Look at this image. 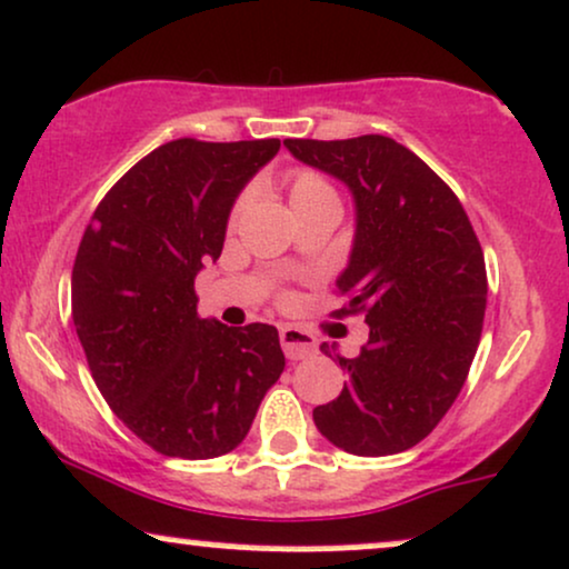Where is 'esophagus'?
<instances>
[{
    "mask_svg": "<svg viewBox=\"0 0 569 569\" xmlns=\"http://www.w3.org/2000/svg\"><path fill=\"white\" fill-rule=\"evenodd\" d=\"M279 340H282L284 357L292 359V362L311 357V353L317 351V338H313L309 330H303V327L284 325L282 330H279Z\"/></svg>",
    "mask_w": 569,
    "mask_h": 569,
    "instance_id": "34e87169",
    "label": "esophagus"
}]
</instances>
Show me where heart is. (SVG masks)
Returning a JSON list of instances; mask_svg holds the SVG:
<instances>
[{
	"mask_svg": "<svg viewBox=\"0 0 569 569\" xmlns=\"http://www.w3.org/2000/svg\"><path fill=\"white\" fill-rule=\"evenodd\" d=\"M287 193H290L292 210H300V207H309L317 202H325V199H338L336 189H332L327 180L313 170H292L290 178H287ZM252 191L244 189L239 191V197L233 199L231 212H229V226H237L239 218L244 216L247 204H250Z\"/></svg>",
	"mask_w": 569,
	"mask_h": 569,
	"instance_id": "heart-1",
	"label": "heart"
}]
</instances>
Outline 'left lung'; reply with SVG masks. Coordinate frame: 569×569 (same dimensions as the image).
Segmentation results:
<instances>
[{
    "instance_id": "8db88e82",
    "label": "left lung",
    "mask_w": 569,
    "mask_h": 569,
    "mask_svg": "<svg viewBox=\"0 0 569 569\" xmlns=\"http://www.w3.org/2000/svg\"><path fill=\"white\" fill-rule=\"evenodd\" d=\"M284 146L353 193L357 237L338 279L346 303L332 317L362 313L370 325L359 357L319 346L349 383L313 410V423L351 456L410 450L469 378L487 306L482 244L456 191L393 138H287Z\"/></svg>"
}]
</instances>
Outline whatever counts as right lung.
Masks as SVG:
<instances>
[{"label":"right lung","mask_w":569,"mask_h":569,"mask_svg":"<svg viewBox=\"0 0 569 569\" xmlns=\"http://www.w3.org/2000/svg\"><path fill=\"white\" fill-rule=\"evenodd\" d=\"M279 146L170 140L111 186L79 242L71 313L87 365L117 418L167 458L242 445L284 370L277 327L202 319L193 290L233 199Z\"/></svg>","instance_id":"add662e5"}]
</instances>
